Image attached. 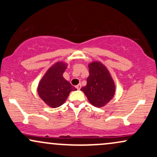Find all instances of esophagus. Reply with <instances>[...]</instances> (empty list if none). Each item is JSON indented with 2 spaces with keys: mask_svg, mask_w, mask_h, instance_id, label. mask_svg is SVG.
<instances>
[{
  "mask_svg": "<svg viewBox=\"0 0 157 157\" xmlns=\"http://www.w3.org/2000/svg\"><path fill=\"white\" fill-rule=\"evenodd\" d=\"M80 88H81V84H78L77 86H76V88L77 90H80Z\"/></svg>",
  "mask_w": 157,
  "mask_h": 157,
  "instance_id": "34e87169",
  "label": "esophagus"
}]
</instances>
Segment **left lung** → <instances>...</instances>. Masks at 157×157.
Segmentation results:
<instances>
[{"label":"left lung","instance_id":"obj_1","mask_svg":"<svg viewBox=\"0 0 157 157\" xmlns=\"http://www.w3.org/2000/svg\"><path fill=\"white\" fill-rule=\"evenodd\" d=\"M89 76L87 85L81 90L94 107H103L113 99L116 94V84L105 65L98 60L88 64Z\"/></svg>","mask_w":157,"mask_h":157}]
</instances>
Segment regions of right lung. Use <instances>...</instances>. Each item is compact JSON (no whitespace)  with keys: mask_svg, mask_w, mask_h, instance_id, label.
Returning <instances> with one entry per match:
<instances>
[{"mask_svg":"<svg viewBox=\"0 0 157 157\" xmlns=\"http://www.w3.org/2000/svg\"><path fill=\"white\" fill-rule=\"evenodd\" d=\"M67 67V62L61 60L55 63L44 73L38 85L39 97L52 108L63 105L70 92L77 90L63 76Z\"/></svg>","mask_w":157,"mask_h":157,"instance_id":"1","label":"right lung"}]
</instances>
